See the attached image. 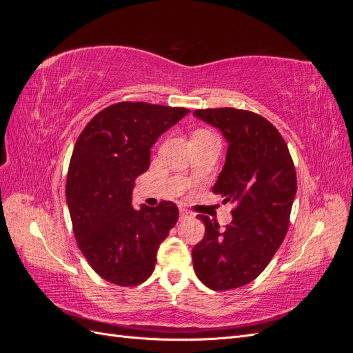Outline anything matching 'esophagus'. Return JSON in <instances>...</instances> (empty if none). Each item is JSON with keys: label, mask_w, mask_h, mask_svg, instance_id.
<instances>
[{"label": "esophagus", "mask_w": 353, "mask_h": 353, "mask_svg": "<svg viewBox=\"0 0 353 353\" xmlns=\"http://www.w3.org/2000/svg\"><path fill=\"white\" fill-rule=\"evenodd\" d=\"M193 215L187 210V209H179V218L181 219H187V218H191Z\"/></svg>", "instance_id": "obj_1"}]
</instances>
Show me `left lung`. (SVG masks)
<instances>
[{
  "label": "left lung",
  "instance_id": "1",
  "mask_svg": "<svg viewBox=\"0 0 353 353\" xmlns=\"http://www.w3.org/2000/svg\"><path fill=\"white\" fill-rule=\"evenodd\" d=\"M193 114L228 143L213 193L236 208L223 230L197 216L206 232L193 249L194 272L212 290H231L253 281L281 245L297 190L296 170L281 134L265 117L232 108Z\"/></svg>",
  "mask_w": 353,
  "mask_h": 353
}]
</instances>
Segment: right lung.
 <instances>
[{
  "instance_id": "1",
  "label": "right lung",
  "mask_w": 353,
  "mask_h": 353,
  "mask_svg": "<svg viewBox=\"0 0 353 353\" xmlns=\"http://www.w3.org/2000/svg\"><path fill=\"white\" fill-rule=\"evenodd\" d=\"M190 110L147 103L109 105L81 132L66 183L74 237L101 279L130 287L154 271L160 243L178 221V208L132 206L137 176L150 166L159 137Z\"/></svg>"
}]
</instances>
